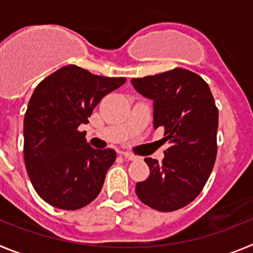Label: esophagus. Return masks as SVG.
<instances>
[{
  "instance_id": "34e87169",
  "label": "esophagus",
  "mask_w": 253,
  "mask_h": 253,
  "mask_svg": "<svg viewBox=\"0 0 253 253\" xmlns=\"http://www.w3.org/2000/svg\"><path fill=\"white\" fill-rule=\"evenodd\" d=\"M122 156L125 158V160H128V161H135V160H138L137 156H134V154H131V153H128V152H123Z\"/></svg>"
}]
</instances>
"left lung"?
I'll list each match as a JSON object with an SVG mask.
<instances>
[{
  "label": "left lung",
  "instance_id": "8db88e82",
  "mask_svg": "<svg viewBox=\"0 0 253 253\" xmlns=\"http://www.w3.org/2000/svg\"><path fill=\"white\" fill-rule=\"evenodd\" d=\"M131 84L153 100V126L163 128L162 142L169 144L162 162L144 158L149 176L135 185L137 195L160 211L181 209L202 193L215 162L218 109L211 91L182 68L133 78Z\"/></svg>",
  "mask_w": 253,
  "mask_h": 253
}]
</instances>
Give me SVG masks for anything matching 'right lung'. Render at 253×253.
<instances>
[{
	"instance_id": "right-lung-1",
	"label": "right lung",
	"mask_w": 253,
	"mask_h": 253,
	"mask_svg": "<svg viewBox=\"0 0 253 253\" xmlns=\"http://www.w3.org/2000/svg\"><path fill=\"white\" fill-rule=\"evenodd\" d=\"M125 81L69 64L44 78L31 95L24 118V160L35 191L51 207L81 209L101 191L116 152L92 148L78 126Z\"/></svg>"
}]
</instances>
